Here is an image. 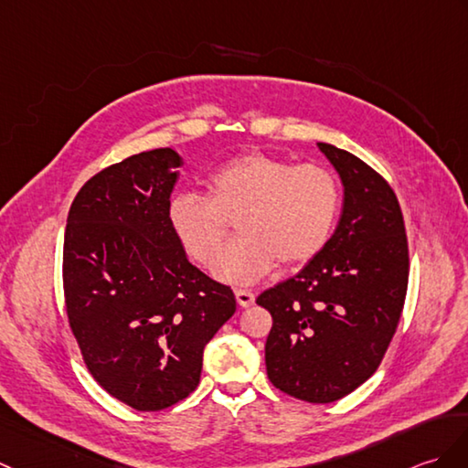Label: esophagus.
Instances as JSON below:
<instances>
[{
	"label": "esophagus",
	"instance_id": "esophagus-1",
	"mask_svg": "<svg viewBox=\"0 0 468 468\" xmlns=\"http://www.w3.org/2000/svg\"><path fill=\"white\" fill-rule=\"evenodd\" d=\"M235 297L241 307H251L255 303V295L249 289H235Z\"/></svg>",
	"mask_w": 468,
	"mask_h": 468
}]
</instances>
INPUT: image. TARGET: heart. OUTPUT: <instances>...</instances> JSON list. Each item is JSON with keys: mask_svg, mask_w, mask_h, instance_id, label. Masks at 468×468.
Segmentation results:
<instances>
[{"mask_svg": "<svg viewBox=\"0 0 468 468\" xmlns=\"http://www.w3.org/2000/svg\"><path fill=\"white\" fill-rule=\"evenodd\" d=\"M209 197L179 193L167 217L173 233L193 261L213 267L231 221L239 229L217 275L253 283L277 261L307 263L333 235L341 207L339 181L317 163H299L249 151L225 161L207 181Z\"/></svg>", "mask_w": 468, "mask_h": 468, "instance_id": "obj_1", "label": "heart"}]
</instances>
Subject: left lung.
Here are the masks:
<instances>
[{
	"label": "left lung",
	"instance_id": "obj_1",
	"mask_svg": "<svg viewBox=\"0 0 468 468\" xmlns=\"http://www.w3.org/2000/svg\"><path fill=\"white\" fill-rule=\"evenodd\" d=\"M343 181L339 225L295 277L257 297L273 317L267 377L307 403L361 387L388 349L403 313L409 243L403 211L383 176L345 149L317 144Z\"/></svg>",
	"mask_w": 468,
	"mask_h": 468
}]
</instances>
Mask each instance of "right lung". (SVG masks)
<instances>
[{
	"instance_id": "right-lung-1",
	"label": "right lung",
	"mask_w": 468,
	"mask_h": 468,
	"mask_svg": "<svg viewBox=\"0 0 468 468\" xmlns=\"http://www.w3.org/2000/svg\"><path fill=\"white\" fill-rule=\"evenodd\" d=\"M177 167L169 147L105 167L75 195L65 227L71 333L95 381L135 410L167 409L197 388L205 345L237 307L171 229Z\"/></svg>"
}]
</instances>
